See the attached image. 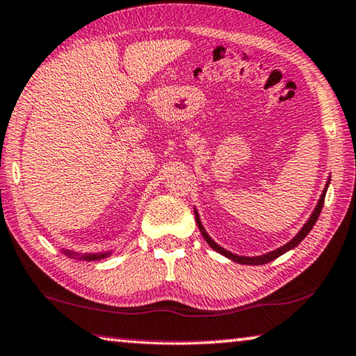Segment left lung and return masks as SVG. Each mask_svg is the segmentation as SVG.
<instances>
[{
	"label": "left lung",
	"instance_id": "obj_1",
	"mask_svg": "<svg viewBox=\"0 0 356 356\" xmlns=\"http://www.w3.org/2000/svg\"><path fill=\"white\" fill-rule=\"evenodd\" d=\"M327 184H330V181H327ZM327 184H326V188H325V191H323V194H321V197H320L318 204H316V207H315L314 213H312V216L309 218V221L304 224V227L300 229V231H299V234L296 235V237H294V238L291 240V242H288L286 245H283L282 248H277L275 251H270V253H267V254L254 256V258H245V256L234 254V253H231V251H227V250L221 248L220 245H216L215 242H213V240L209 237V234L205 232V229H204V226H202V224H200V220H199V216H197V211H195V221H197V226H199L202 235H204V238L207 240V243H209L213 250L218 251V253H221V254L226 256V258L232 259V261H235V262H238V264H250V266H261V264H266V262H270V261H273V259H277L278 256H282L283 253H286L288 250H293L294 247H298V245L300 243V240H304L305 235H307V234L312 231V227H314V224L316 222V220H318V216H320V213H321V209H323Z\"/></svg>",
	"mask_w": 356,
	"mask_h": 356
}]
</instances>
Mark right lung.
<instances>
[{
  "label": "right lung",
  "mask_w": 356,
  "mask_h": 356,
  "mask_svg": "<svg viewBox=\"0 0 356 356\" xmlns=\"http://www.w3.org/2000/svg\"><path fill=\"white\" fill-rule=\"evenodd\" d=\"M63 253L67 254L68 258H79V259H87V261L105 258V256L108 254V253H103V254H79V253H73V251H68V250H63Z\"/></svg>",
  "instance_id": "right-lung-1"
}]
</instances>
